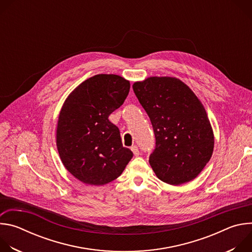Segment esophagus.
<instances>
[{
	"instance_id": "34e87169",
	"label": "esophagus",
	"mask_w": 252,
	"mask_h": 252,
	"mask_svg": "<svg viewBox=\"0 0 252 252\" xmlns=\"http://www.w3.org/2000/svg\"><path fill=\"white\" fill-rule=\"evenodd\" d=\"M130 150L132 151V153H133L134 156H138V155H139V150H138V148H137L136 146H132Z\"/></svg>"
}]
</instances>
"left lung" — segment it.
Listing matches in <instances>:
<instances>
[{
	"mask_svg": "<svg viewBox=\"0 0 252 252\" xmlns=\"http://www.w3.org/2000/svg\"><path fill=\"white\" fill-rule=\"evenodd\" d=\"M132 89L153 125L156 148L149 161L157 176L172 186L195 178L214 146L202 103L175 78H149L134 83Z\"/></svg>",
	"mask_w": 252,
	"mask_h": 252,
	"instance_id": "obj_1",
	"label": "left lung"
}]
</instances>
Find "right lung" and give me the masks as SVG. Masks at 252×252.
Returning a JSON list of instances; mask_svg holds the SVG:
<instances>
[{"mask_svg":"<svg viewBox=\"0 0 252 252\" xmlns=\"http://www.w3.org/2000/svg\"><path fill=\"white\" fill-rule=\"evenodd\" d=\"M129 88V82L120 76L96 75L74 90L62 107L58 151L64 167L84 184L115 181L133 157L123 147L119 127L109 121Z\"/></svg>","mask_w":252,"mask_h":252,"instance_id":"1","label":"right lung"}]
</instances>
